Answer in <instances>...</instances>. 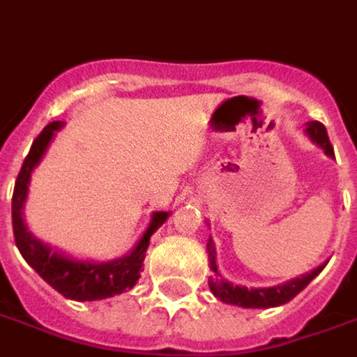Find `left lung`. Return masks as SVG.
<instances>
[{
    "label": "left lung",
    "instance_id": "1",
    "mask_svg": "<svg viewBox=\"0 0 357 357\" xmlns=\"http://www.w3.org/2000/svg\"><path fill=\"white\" fill-rule=\"evenodd\" d=\"M307 136L313 139L317 146H321L324 149V153L328 157H334V149L331 146V139H328V134H326V128L321 124V122H309L307 124ZM208 257H210V268L215 272V276H211L208 280L210 284V289L213 296L218 297L223 303H229V305H239L245 307V309H268V307H278L284 305L287 301H291L294 297L303 291L311 280L314 276H319L323 272V268L326 264H321L319 268L311 270L309 274H303L301 278H296V280H289L282 286L274 287H245V286H233L231 282L223 280L218 272V264H215V247H213V241H208Z\"/></svg>",
    "mask_w": 357,
    "mask_h": 357
}]
</instances>
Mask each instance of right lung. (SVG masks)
Listing matches in <instances>:
<instances>
[{"label": "right lung", "instance_id": "obj_1", "mask_svg": "<svg viewBox=\"0 0 357 357\" xmlns=\"http://www.w3.org/2000/svg\"><path fill=\"white\" fill-rule=\"evenodd\" d=\"M61 126H63L61 122H50L38 134L31 146L29 155L24 157L23 167L15 181L13 202H11L15 245L21 250L24 260L36 270V274L63 297L73 299V301L107 299L136 286L142 266H144L146 250L149 247V239L169 218V211H153L146 233L137 241L136 247L130 250L126 257L108 260V262L71 258L36 239L24 225V200L29 194V183H31L34 167L40 163L43 155L50 146L52 137Z\"/></svg>", "mask_w": 357, "mask_h": 357}]
</instances>
